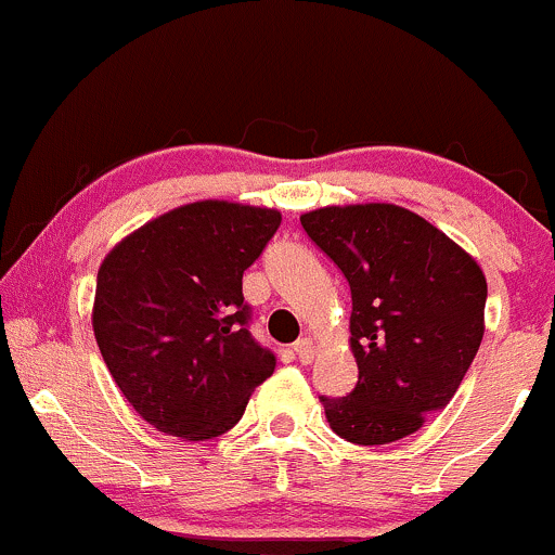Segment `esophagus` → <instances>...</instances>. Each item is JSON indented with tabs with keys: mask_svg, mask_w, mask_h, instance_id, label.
I'll return each instance as SVG.
<instances>
[{
	"mask_svg": "<svg viewBox=\"0 0 555 555\" xmlns=\"http://www.w3.org/2000/svg\"><path fill=\"white\" fill-rule=\"evenodd\" d=\"M295 353H297V359L302 361V364H311V359H313V343L308 340V337H300V340L295 343Z\"/></svg>",
	"mask_w": 555,
	"mask_h": 555,
	"instance_id": "34e87169",
	"label": "esophagus"
}]
</instances>
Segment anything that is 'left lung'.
I'll list each match as a JSON object with an SVG mask.
<instances>
[{
    "mask_svg": "<svg viewBox=\"0 0 555 555\" xmlns=\"http://www.w3.org/2000/svg\"><path fill=\"white\" fill-rule=\"evenodd\" d=\"M300 223L351 287L359 383L322 404L340 439L390 444L444 410L483 337L487 279L444 231L396 204H346Z\"/></svg>",
    "mask_w": 555,
    "mask_h": 555,
    "instance_id": "8db88e82",
    "label": "left lung"
}]
</instances>
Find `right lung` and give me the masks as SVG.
<instances>
[{"mask_svg":"<svg viewBox=\"0 0 555 555\" xmlns=\"http://www.w3.org/2000/svg\"><path fill=\"white\" fill-rule=\"evenodd\" d=\"M282 212L204 199L149 220L98 271L92 330L132 410L185 441L225 434L276 356L249 335L242 276Z\"/></svg>","mask_w":555,"mask_h":555,"instance_id":"obj_1","label":"right lung"}]
</instances>
